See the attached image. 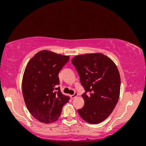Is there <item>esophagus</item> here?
<instances>
[{
    "instance_id": "esophagus-1",
    "label": "esophagus",
    "mask_w": 146,
    "mask_h": 146,
    "mask_svg": "<svg viewBox=\"0 0 146 146\" xmlns=\"http://www.w3.org/2000/svg\"><path fill=\"white\" fill-rule=\"evenodd\" d=\"M77 96H78V93L76 92L73 95H70V98H71V99H74L76 98V97H77Z\"/></svg>"
}]
</instances>
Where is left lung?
<instances>
[{"label": "left lung", "instance_id": "8db88e82", "mask_svg": "<svg viewBox=\"0 0 146 146\" xmlns=\"http://www.w3.org/2000/svg\"><path fill=\"white\" fill-rule=\"evenodd\" d=\"M85 90L82 96L85 105L78 110L86 122L96 124L112 113L117 103L121 78L117 66L102 54H86L71 60Z\"/></svg>", "mask_w": 146, "mask_h": 146}]
</instances>
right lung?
<instances>
[{
    "instance_id": "right-lung-1",
    "label": "right lung",
    "mask_w": 146,
    "mask_h": 146,
    "mask_svg": "<svg viewBox=\"0 0 146 146\" xmlns=\"http://www.w3.org/2000/svg\"><path fill=\"white\" fill-rule=\"evenodd\" d=\"M69 56L41 50L29 61L24 73L22 89L25 104L30 114L39 122L58 120L69 97L60 91L58 74L68 62Z\"/></svg>"
}]
</instances>
